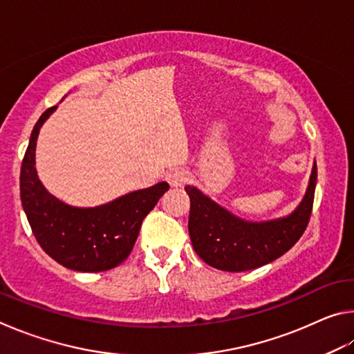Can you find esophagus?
I'll use <instances>...</instances> for the list:
<instances>
[{
    "mask_svg": "<svg viewBox=\"0 0 354 354\" xmlns=\"http://www.w3.org/2000/svg\"><path fill=\"white\" fill-rule=\"evenodd\" d=\"M165 179H167V183L171 185V187H183V185L189 181V175H187V171L176 169V170H171L167 173Z\"/></svg>",
    "mask_w": 354,
    "mask_h": 354,
    "instance_id": "obj_1",
    "label": "esophagus"
}]
</instances>
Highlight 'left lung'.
<instances>
[{"label": "left lung", "mask_w": 354, "mask_h": 354, "mask_svg": "<svg viewBox=\"0 0 354 354\" xmlns=\"http://www.w3.org/2000/svg\"><path fill=\"white\" fill-rule=\"evenodd\" d=\"M317 164L310 171L303 200L286 217L250 221L237 217L200 189L185 185L190 198L189 234L195 253L207 266L223 272L262 267L287 253L303 236L313 212Z\"/></svg>", "instance_id": "obj_1"}]
</instances>
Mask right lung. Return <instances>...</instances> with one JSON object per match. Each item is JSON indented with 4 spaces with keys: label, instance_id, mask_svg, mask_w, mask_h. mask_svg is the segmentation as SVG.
Instances as JSON below:
<instances>
[{
    "label": "right lung",
    "instance_id": "add662e5",
    "mask_svg": "<svg viewBox=\"0 0 354 354\" xmlns=\"http://www.w3.org/2000/svg\"><path fill=\"white\" fill-rule=\"evenodd\" d=\"M57 106L41 113L31 133L20 173V198L32 234L61 266L76 272H106L129 256L142 220L169 190V184L129 192L106 205L77 207L56 198L45 189L35 169L40 128Z\"/></svg>",
    "mask_w": 354,
    "mask_h": 354
}]
</instances>
